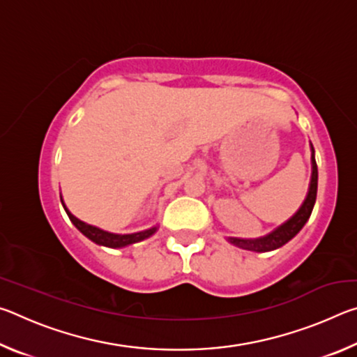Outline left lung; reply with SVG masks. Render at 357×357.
Here are the masks:
<instances>
[{
	"label": "left lung",
	"mask_w": 357,
	"mask_h": 357,
	"mask_svg": "<svg viewBox=\"0 0 357 357\" xmlns=\"http://www.w3.org/2000/svg\"><path fill=\"white\" fill-rule=\"evenodd\" d=\"M317 190H318V167L315 160V151L312 146V178L309 185V193H307L304 203L301 204V208L296 211V214L288 219L285 223H282L280 227H277L274 231L261 238L255 239H241V238H228V243L239 247L244 250L252 252H271L279 249V247L285 245L288 241H291L296 234H298L302 227L305 225V222L309 220V217L315 206L317 200Z\"/></svg>",
	"instance_id": "8db88e82"
}]
</instances>
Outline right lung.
<instances>
[{
    "instance_id": "add662e5",
    "label": "right lung",
    "mask_w": 357,
    "mask_h": 357,
    "mask_svg": "<svg viewBox=\"0 0 357 357\" xmlns=\"http://www.w3.org/2000/svg\"><path fill=\"white\" fill-rule=\"evenodd\" d=\"M61 203L64 206L66 214L69 215L70 222L74 223V225L80 229V233H83L84 236L88 239H91L93 243L99 244V245H105V247H112V249H121V247H126V245H130V244H135V243H140V241L146 239L149 236H153V234L157 231V227L153 228H148L144 229V231H138V233H130V234H116V233H110V231H105V229H100L94 225H89V223H84L83 220L77 219V217L70 213V211L66 208V204L61 198Z\"/></svg>"
}]
</instances>
